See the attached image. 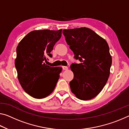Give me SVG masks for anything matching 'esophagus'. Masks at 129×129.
<instances>
[{"label": "esophagus", "instance_id": "esophagus-1", "mask_svg": "<svg viewBox=\"0 0 129 129\" xmlns=\"http://www.w3.org/2000/svg\"><path fill=\"white\" fill-rule=\"evenodd\" d=\"M62 69H63V70H67V69H68V67H66V66H63L62 67Z\"/></svg>", "mask_w": 129, "mask_h": 129}]
</instances>
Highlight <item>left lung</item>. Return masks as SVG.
<instances>
[{"instance_id": "8db88e82", "label": "left lung", "mask_w": 129, "mask_h": 129, "mask_svg": "<svg viewBox=\"0 0 129 129\" xmlns=\"http://www.w3.org/2000/svg\"><path fill=\"white\" fill-rule=\"evenodd\" d=\"M67 44L80 64H72L74 77L69 83L76 98L90 100L101 92L110 73L112 58L105 39L87 27L63 30Z\"/></svg>"}]
</instances>
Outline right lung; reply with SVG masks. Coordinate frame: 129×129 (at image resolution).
<instances>
[{
    "label": "right lung",
    "instance_id": "right-lung-1",
    "mask_svg": "<svg viewBox=\"0 0 129 129\" xmlns=\"http://www.w3.org/2000/svg\"><path fill=\"white\" fill-rule=\"evenodd\" d=\"M62 29L34 30L20 41L15 60L18 79L24 91L36 99L44 98L55 88L62 71L61 67L45 64L55 44L60 40Z\"/></svg>",
    "mask_w": 129,
    "mask_h": 129
}]
</instances>
